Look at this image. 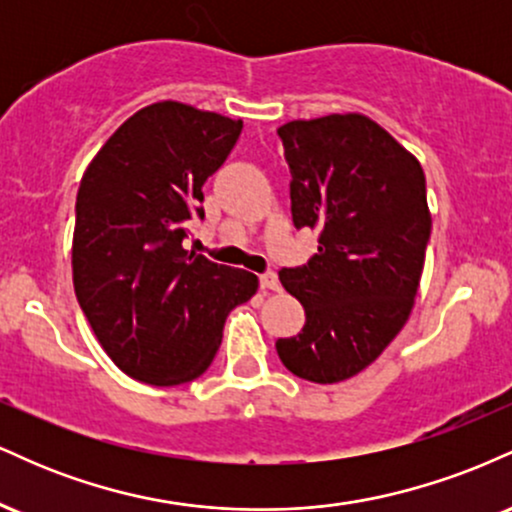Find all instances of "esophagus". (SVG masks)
<instances>
[{"mask_svg": "<svg viewBox=\"0 0 512 512\" xmlns=\"http://www.w3.org/2000/svg\"><path fill=\"white\" fill-rule=\"evenodd\" d=\"M260 286L264 291H279V276H276L274 269H267V272L260 274Z\"/></svg>", "mask_w": 512, "mask_h": 512, "instance_id": "obj_1", "label": "esophagus"}]
</instances>
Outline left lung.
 <instances>
[{
  "label": "left lung",
  "mask_w": 512,
  "mask_h": 512,
  "mask_svg": "<svg viewBox=\"0 0 512 512\" xmlns=\"http://www.w3.org/2000/svg\"><path fill=\"white\" fill-rule=\"evenodd\" d=\"M296 228H317V255L279 272L305 308L276 354L298 378L330 385L370 366L404 327L419 291L431 214L419 161L363 115L279 127Z\"/></svg>",
  "instance_id": "obj_1"
}]
</instances>
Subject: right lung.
Here are the masks:
<instances>
[{
	"label": "right lung",
	"instance_id": "right-lung-1",
	"mask_svg": "<svg viewBox=\"0 0 512 512\" xmlns=\"http://www.w3.org/2000/svg\"><path fill=\"white\" fill-rule=\"evenodd\" d=\"M243 122L175 101L134 113L93 158L76 195L74 291L129 378L182 385L211 366L226 317L257 276L182 248L204 221V182Z\"/></svg>",
	"mask_w": 512,
	"mask_h": 512
}]
</instances>
